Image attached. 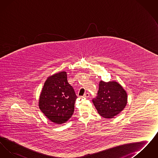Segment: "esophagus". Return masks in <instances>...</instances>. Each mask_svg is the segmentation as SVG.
<instances>
[{
	"label": "esophagus",
	"instance_id": "1",
	"mask_svg": "<svg viewBox=\"0 0 158 158\" xmlns=\"http://www.w3.org/2000/svg\"><path fill=\"white\" fill-rule=\"evenodd\" d=\"M89 93H88V92H86V93H85L84 95H83V97H85V98H88V97H89Z\"/></svg>",
	"mask_w": 158,
	"mask_h": 158
}]
</instances>
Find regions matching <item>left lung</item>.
<instances>
[{
	"mask_svg": "<svg viewBox=\"0 0 158 158\" xmlns=\"http://www.w3.org/2000/svg\"><path fill=\"white\" fill-rule=\"evenodd\" d=\"M98 113L105 118H112L120 113L127 102V93L117 82L99 83L97 96L92 99Z\"/></svg>",
	"mask_w": 158,
	"mask_h": 158,
	"instance_id": "8db88e82",
	"label": "left lung"
}]
</instances>
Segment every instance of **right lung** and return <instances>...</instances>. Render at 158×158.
<instances>
[{"instance_id": "obj_1", "label": "right lung", "mask_w": 158, "mask_h": 158, "mask_svg": "<svg viewBox=\"0 0 158 158\" xmlns=\"http://www.w3.org/2000/svg\"><path fill=\"white\" fill-rule=\"evenodd\" d=\"M77 96L68 83L67 73L61 72L47 78L39 99V108L45 116L56 124H63L74 112Z\"/></svg>"}]
</instances>
